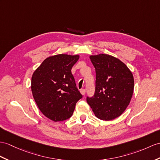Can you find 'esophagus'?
Here are the masks:
<instances>
[{
	"instance_id": "obj_1",
	"label": "esophagus",
	"mask_w": 160,
	"mask_h": 160,
	"mask_svg": "<svg viewBox=\"0 0 160 160\" xmlns=\"http://www.w3.org/2000/svg\"><path fill=\"white\" fill-rule=\"evenodd\" d=\"M80 92H81V94H82L83 96H84V95L85 94V89H81V90H80Z\"/></svg>"
}]
</instances>
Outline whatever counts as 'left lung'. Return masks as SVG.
Masks as SVG:
<instances>
[{
  "label": "left lung",
  "mask_w": 160,
  "mask_h": 160,
  "mask_svg": "<svg viewBox=\"0 0 160 160\" xmlns=\"http://www.w3.org/2000/svg\"><path fill=\"white\" fill-rule=\"evenodd\" d=\"M96 69V88L87 102L100 119L118 118L126 109L134 92V77L127 66L118 58L98 54L89 56Z\"/></svg>",
  "instance_id": "obj_1"
}]
</instances>
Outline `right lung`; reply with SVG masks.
<instances>
[{
    "mask_svg": "<svg viewBox=\"0 0 160 160\" xmlns=\"http://www.w3.org/2000/svg\"><path fill=\"white\" fill-rule=\"evenodd\" d=\"M79 56L58 54L42 62L34 72L31 90L39 110L53 122L71 118L77 101L82 98L71 69Z\"/></svg>",
    "mask_w": 160,
    "mask_h": 160,
    "instance_id": "obj_1",
    "label": "right lung"
}]
</instances>
